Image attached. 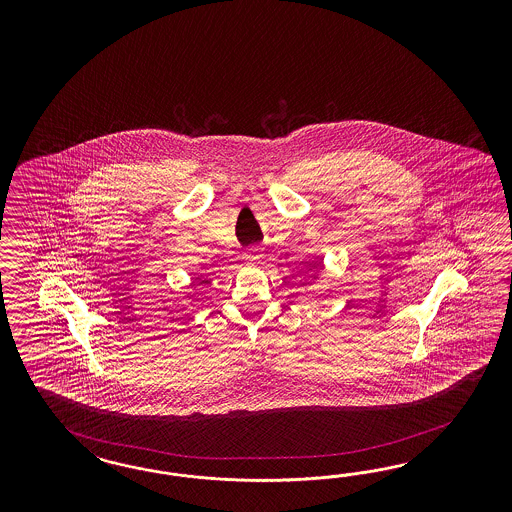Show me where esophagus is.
I'll list each match as a JSON object with an SVG mask.
<instances>
[{
	"mask_svg": "<svg viewBox=\"0 0 512 512\" xmlns=\"http://www.w3.org/2000/svg\"><path fill=\"white\" fill-rule=\"evenodd\" d=\"M248 257L249 261H253V263H257L261 257H263V251H261V248H251L248 251Z\"/></svg>",
	"mask_w": 512,
	"mask_h": 512,
	"instance_id": "obj_1",
	"label": "esophagus"
}]
</instances>
